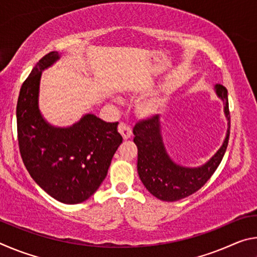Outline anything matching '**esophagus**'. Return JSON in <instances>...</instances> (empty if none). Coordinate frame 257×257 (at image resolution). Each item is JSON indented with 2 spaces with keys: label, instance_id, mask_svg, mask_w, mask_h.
Masks as SVG:
<instances>
[{
  "label": "esophagus",
  "instance_id": "esophagus-1",
  "mask_svg": "<svg viewBox=\"0 0 257 257\" xmlns=\"http://www.w3.org/2000/svg\"><path fill=\"white\" fill-rule=\"evenodd\" d=\"M119 133L121 134V136H122V138L124 139V141H127V139L130 138V136H132V129H130L127 124L121 122L119 124Z\"/></svg>",
  "mask_w": 257,
  "mask_h": 257
}]
</instances>
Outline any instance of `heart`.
<instances>
[{
	"label": "heart",
	"instance_id": "obj_1",
	"mask_svg": "<svg viewBox=\"0 0 257 257\" xmlns=\"http://www.w3.org/2000/svg\"><path fill=\"white\" fill-rule=\"evenodd\" d=\"M173 87V81H169L167 84V89H171ZM165 99L162 96H155L151 97L149 99H145L138 105V112L139 114L143 116H151L159 112L161 107L163 106Z\"/></svg>",
	"mask_w": 257,
	"mask_h": 257
}]
</instances>
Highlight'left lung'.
<instances>
[{"label": "left lung", "instance_id": "left-lung-1", "mask_svg": "<svg viewBox=\"0 0 257 257\" xmlns=\"http://www.w3.org/2000/svg\"><path fill=\"white\" fill-rule=\"evenodd\" d=\"M214 90L216 96L223 102L228 130L216 153L199 167H184L170 158L163 143L160 115L143 120L135 125L134 143L138 149V176L146 189L161 201L176 202L194 194L205 185L222 161L230 134L228 90L220 84L215 85Z\"/></svg>", "mask_w": 257, "mask_h": 257}]
</instances>
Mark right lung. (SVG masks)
<instances>
[{
	"mask_svg": "<svg viewBox=\"0 0 257 257\" xmlns=\"http://www.w3.org/2000/svg\"><path fill=\"white\" fill-rule=\"evenodd\" d=\"M60 56L56 51L43 56L21 86L18 142L35 182L56 201L78 204L92 196L105 179L122 137L118 122H105L92 113L69 127H55L44 119L38 105L42 72Z\"/></svg>",
	"mask_w": 257,
	"mask_h": 257,
	"instance_id": "right-lung-1",
	"label": "right lung"
}]
</instances>
